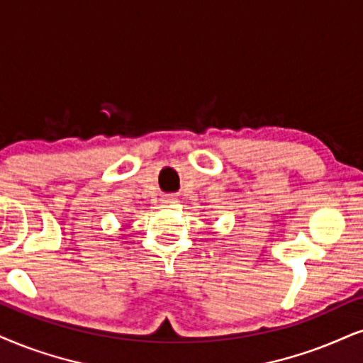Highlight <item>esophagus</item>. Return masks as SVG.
<instances>
[{"label": "esophagus", "mask_w": 363, "mask_h": 363, "mask_svg": "<svg viewBox=\"0 0 363 363\" xmlns=\"http://www.w3.org/2000/svg\"><path fill=\"white\" fill-rule=\"evenodd\" d=\"M164 202H173V199L172 196H167V199H164Z\"/></svg>", "instance_id": "34e87169"}]
</instances>
